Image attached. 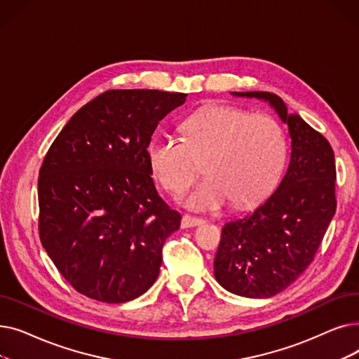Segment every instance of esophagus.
Wrapping results in <instances>:
<instances>
[{"label": "esophagus", "instance_id": "34e87169", "mask_svg": "<svg viewBox=\"0 0 359 359\" xmlns=\"http://www.w3.org/2000/svg\"><path fill=\"white\" fill-rule=\"evenodd\" d=\"M201 224H203V219L196 218V217H192V215H187V214H184V215L182 217V222H180L182 229L196 227V225H201Z\"/></svg>", "mask_w": 359, "mask_h": 359}]
</instances>
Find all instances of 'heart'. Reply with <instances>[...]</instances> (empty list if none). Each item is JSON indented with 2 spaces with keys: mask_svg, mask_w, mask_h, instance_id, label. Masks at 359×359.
Instances as JSON below:
<instances>
[{
  "mask_svg": "<svg viewBox=\"0 0 359 359\" xmlns=\"http://www.w3.org/2000/svg\"><path fill=\"white\" fill-rule=\"evenodd\" d=\"M183 140L160 135L148 147L151 172L165 191L183 194L199 175L206 180L187 198L194 210H217L233 201L248 208L278 184L287 160L284 132L268 115L214 104L183 123Z\"/></svg>",
  "mask_w": 359,
  "mask_h": 359,
  "instance_id": "heart-1",
  "label": "heart"
}]
</instances>
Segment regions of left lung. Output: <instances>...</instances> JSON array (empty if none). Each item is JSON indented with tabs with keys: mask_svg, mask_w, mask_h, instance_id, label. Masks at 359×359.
<instances>
[{
	"mask_svg": "<svg viewBox=\"0 0 359 359\" xmlns=\"http://www.w3.org/2000/svg\"><path fill=\"white\" fill-rule=\"evenodd\" d=\"M269 102L288 125L291 160L278 189L260 206L224 225L214 275L225 290L269 298L303 273L314 259L336 212V165L329 141L279 96L268 91L233 93Z\"/></svg>",
	"mask_w": 359,
	"mask_h": 359,
	"instance_id": "1",
	"label": "left lung"
}]
</instances>
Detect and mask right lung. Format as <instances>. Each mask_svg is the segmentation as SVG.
<instances>
[{"label": "right lung", "instance_id": "add662e5", "mask_svg": "<svg viewBox=\"0 0 359 359\" xmlns=\"http://www.w3.org/2000/svg\"><path fill=\"white\" fill-rule=\"evenodd\" d=\"M187 94L107 90L62 128L37 182L39 237L74 290L119 304L154 284L180 214L158 196L148 145Z\"/></svg>", "mask_w": 359, "mask_h": 359}]
</instances>
